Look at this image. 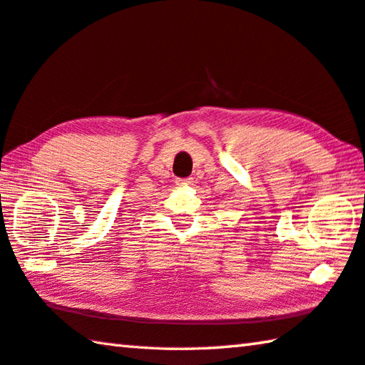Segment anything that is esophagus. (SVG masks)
<instances>
[{
	"instance_id": "34e87169",
	"label": "esophagus",
	"mask_w": 365,
	"mask_h": 365,
	"mask_svg": "<svg viewBox=\"0 0 365 365\" xmlns=\"http://www.w3.org/2000/svg\"><path fill=\"white\" fill-rule=\"evenodd\" d=\"M193 183V178L188 177V178H177V185H191Z\"/></svg>"
}]
</instances>
